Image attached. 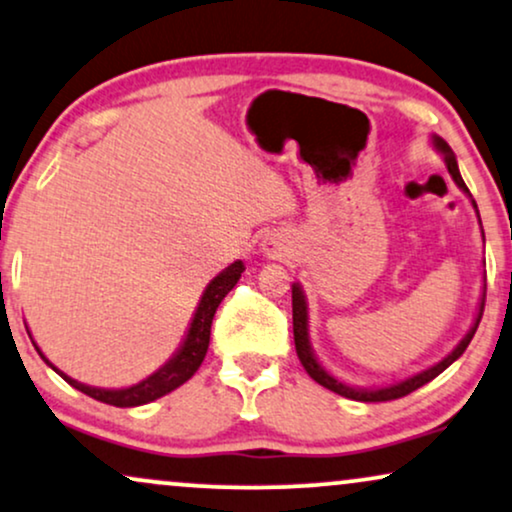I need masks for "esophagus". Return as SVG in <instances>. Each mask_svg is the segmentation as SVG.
<instances>
[{
	"label": "esophagus",
	"instance_id": "obj_1",
	"mask_svg": "<svg viewBox=\"0 0 512 512\" xmlns=\"http://www.w3.org/2000/svg\"><path fill=\"white\" fill-rule=\"evenodd\" d=\"M263 246H266L268 256H280L282 249H285V246H282V242L277 237H268L266 242H263Z\"/></svg>",
	"mask_w": 512,
	"mask_h": 512
}]
</instances>
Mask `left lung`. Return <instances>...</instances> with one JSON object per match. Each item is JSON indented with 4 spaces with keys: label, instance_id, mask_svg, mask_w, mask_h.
Masks as SVG:
<instances>
[{
    "label": "left lung",
    "instance_id": "1",
    "mask_svg": "<svg viewBox=\"0 0 512 512\" xmlns=\"http://www.w3.org/2000/svg\"><path fill=\"white\" fill-rule=\"evenodd\" d=\"M434 144H437V147L444 151V156H446V168H449V173H451V178L456 180V185L463 189V192H468L470 194V189L465 187V182H463V178H460V170H458V163H456V156H453V151L449 149V144H446L444 140H439V137H434ZM472 204H475V201H472ZM475 208H477V204H475ZM487 296V294H484ZM482 313H484V299H482V304H479V313H477V320H475V325H472V330L465 334V339L463 342H460L456 349H453L449 356L444 358V361L441 363H437V365H432V368H427V370H422V372H418V375H413V377H408L406 382H399V384H391V387H384V389H353V387H346V384H342V382H337L334 380V377H330L327 375V372L320 368L318 365V361H315V356H313V351H311V346H308V313H306V299H304V294H301V289L299 287H292V318H294V344H296V356H299V361H301V365H304V370L308 372V375L313 377L315 382L318 384H323L325 389H330V391H334V394H339V396H346V399H353V401H365V403H380V401H394V399H401V396H408L410 391H415V389H420L422 384H427V382H432L434 377L437 375H441V372H444L446 368H449V365L456 361L458 356H463V351L468 349V344L472 342V337H475V332H477V327H479V320H482Z\"/></svg>",
    "mask_w": 512,
    "mask_h": 512
}]
</instances>
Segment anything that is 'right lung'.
<instances>
[{"label":"right lung","mask_w":512,"mask_h":512,"mask_svg":"<svg viewBox=\"0 0 512 512\" xmlns=\"http://www.w3.org/2000/svg\"><path fill=\"white\" fill-rule=\"evenodd\" d=\"M242 273H244V263L235 261L230 268H225L223 273H220L216 280L206 287V292L199 301L197 313H194L192 327H189L187 339H185V344H182V349L178 351V356H175L168 365H163L159 372H154V375L147 377L144 382L135 384V387L113 389V391L87 387V384L75 382V380H71V377L63 375L61 370H56L54 365L42 356V351L37 349V346L35 349L44 358V361H47L56 372H59L63 380L71 384V387L82 391V394L92 396V399L109 403V406H116V408H132V406H142V403L156 401V399H161V396H166L168 391L178 389L180 384H185L189 377L199 370V365H201V361H204V356L208 351V339H211V323H213V315H216V308L220 306V301L225 299V294L237 285V280L242 277Z\"/></svg>","instance_id":"1"}]
</instances>
